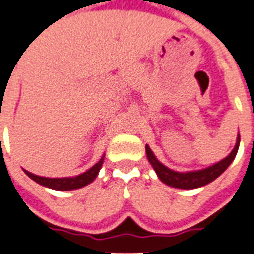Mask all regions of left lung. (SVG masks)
<instances>
[{
  "label": "left lung",
  "mask_w": 254,
  "mask_h": 254,
  "mask_svg": "<svg viewBox=\"0 0 254 254\" xmlns=\"http://www.w3.org/2000/svg\"><path fill=\"white\" fill-rule=\"evenodd\" d=\"M239 145H240V135L237 137L236 146L231 151V154L224 158L220 162L215 163L213 166L207 167L204 170H199V171H189V173H178L174 170H170L165 165L159 162L158 159L155 158V155L153 154V151L150 150V147L146 145V155L149 162L151 163L153 169L155 170V173L158 175V178L163 183H166L167 186L171 187H177V189H185V190H191V189H197L201 186H205L215 181L219 175L224 173L227 167L232 163L235 159L239 150Z\"/></svg>",
  "instance_id": "left-lung-1"
}]
</instances>
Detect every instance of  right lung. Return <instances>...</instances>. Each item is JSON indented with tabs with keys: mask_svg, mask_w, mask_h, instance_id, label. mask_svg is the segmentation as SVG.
<instances>
[{
	"mask_svg": "<svg viewBox=\"0 0 254 254\" xmlns=\"http://www.w3.org/2000/svg\"><path fill=\"white\" fill-rule=\"evenodd\" d=\"M104 157H101L99 162L93 165L91 169L85 171V173L77 175V177L72 178H45V177H38V175H34V174L26 171L25 173L27 177H30L33 181H35L39 185L45 186V187H49V189L58 190V191H69V190H76L80 189V187H84V186L89 185L91 182H93L97 174H99L100 169L103 166Z\"/></svg>",
	"mask_w": 254,
	"mask_h": 254,
	"instance_id": "obj_1",
	"label": "right lung"
}]
</instances>
